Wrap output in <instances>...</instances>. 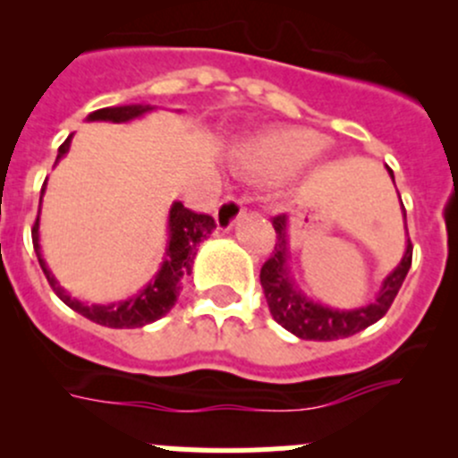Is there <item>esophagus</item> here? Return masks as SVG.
<instances>
[{"label": "esophagus", "instance_id": "1", "mask_svg": "<svg viewBox=\"0 0 458 458\" xmlns=\"http://www.w3.org/2000/svg\"><path fill=\"white\" fill-rule=\"evenodd\" d=\"M243 210H246V197L234 195V192L225 195L219 208H216V224H219V228L228 230L243 215Z\"/></svg>", "mask_w": 458, "mask_h": 458}]
</instances>
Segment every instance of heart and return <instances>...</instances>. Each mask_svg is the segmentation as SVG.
Instances as JSON below:
<instances>
[{
	"label": "heart",
	"instance_id": "heart-1",
	"mask_svg": "<svg viewBox=\"0 0 458 458\" xmlns=\"http://www.w3.org/2000/svg\"><path fill=\"white\" fill-rule=\"evenodd\" d=\"M323 148V137L306 128H272L252 137L237 152L239 165L266 179L293 174Z\"/></svg>",
	"mask_w": 458,
	"mask_h": 458
}]
</instances>
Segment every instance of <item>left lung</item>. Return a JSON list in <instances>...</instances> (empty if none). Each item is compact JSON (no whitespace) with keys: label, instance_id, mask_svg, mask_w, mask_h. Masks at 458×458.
Masks as SVG:
<instances>
[{"label":"left lung","instance_id":"left-lung-1","mask_svg":"<svg viewBox=\"0 0 458 458\" xmlns=\"http://www.w3.org/2000/svg\"><path fill=\"white\" fill-rule=\"evenodd\" d=\"M392 179H394V174H392ZM272 225H275L276 243L275 250L270 252V257L261 266L259 279H261V288L263 294H266L272 318L279 326H284L288 332L297 335L299 339L335 341L366 330L368 326L377 323L378 318L390 310L392 301L399 294L405 275H408L410 266H412V242L408 239V248H405L403 259L394 267V272L383 281L381 293L377 294V299H374L370 306L359 308V310H332V308L310 301V299H306L294 288L293 276L288 272L285 216H272Z\"/></svg>","mask_w":458,"mask_h":458}]
</instances>
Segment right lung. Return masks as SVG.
<instances>
[{"instance_id":"add662e5","label":"right lung","mask_w":458,"mask_h":458,"mask_svg":"<svg viewBox=\"0 0 458 458\" xmlns=\"http://www.w3.org/2000/svg\"><path fill=\"white\" fill-rule=\"evenodd\" d=\"M146 110H150V106H117V108L95 110L92 114H88V119H90V122H128V119L140 117ZM68 146H71V137L59 146L57 161L66 155ZM37 225H39V216H37L35 225H32V246H35L37 259H39V266L41 270H44L46 279H48L50 288L55 290V294H57L66 306H71L72 310L80 312L81 317L108 327H141L146 326V323H152L159 317H164L165 312H170V308L174 306V301H177L179 297L182 279L186 275H191L192 259L197 255V248H199L203 239L216 228L215 219H212L210 215L191 210V208H186L183 203L177 201L170 208V243L168 250H165L164 266H161L155 281H152L150 285H146L137 297L128 299V301L113 303V306H86V303L68 297V294L64 293L62 285H59L57 281H55V276L50 275L48 267H46L39 252Z\"/></svg>"}]
</instances>
